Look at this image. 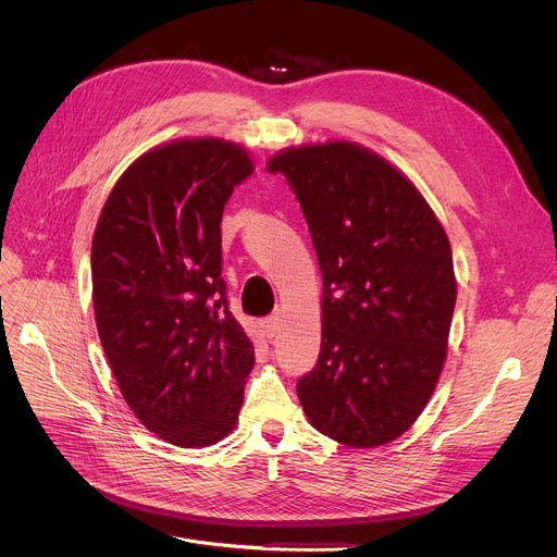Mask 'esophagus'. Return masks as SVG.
<instances>
[{
	"mask_svg": "<svg viewBox=\"0 0 557 557\" xmlns=\"http://www.w3.org/2000/svg\"><path fill=\"white\" fill-rule=\"evenodd\" d=\"M280 327H282V315L280 313H273V315L263 320V332H267L269 338H273L280 332Z\"/></svg>",
	"mask_w": 557,
	"mask_h": 557,
	"instance_id": "34e87169",
	"label": "esophagus"
}]
</instances>
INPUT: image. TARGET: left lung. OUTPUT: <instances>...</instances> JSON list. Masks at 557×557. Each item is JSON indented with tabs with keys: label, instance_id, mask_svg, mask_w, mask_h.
I'll list each match as a JSON object with an SVG mask.
<instances>
[{
	"label": "left lung",
	"instance_id": "8db88e82",
	"mask_svg": "<svg viewBox=\"0 0 557 557\" xmlns=\"http://www.w3.org/2000/svg\"><path fill=\"white\" fill-rule=\"evenodd\" d=\"M300 200L323 273V341L298 382L309 422L347 447L411 426L435 391L456 305L447 234L416 185L352 141L269 160Z\"/></svg>",
	"mask_w": 557,
	"mask_h": 557
}]
</instances>
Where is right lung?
I'll list each match as a JSON object with an SVG mask.
<instances>
[{"label": "right lung", "mask_w": 557, "mask_h": 557, "mask_svg": "<svg viewBox=\"0 0 557 557\" xmlns=\"http://www.w3.org/2000/svg\"><path fill=\"white\" fill-rule=\"evenodd\" d=\"M242 146L175 139L112 187L92 239L106 359L137 420L178 447H210L239 420L255 347L227 309L221 216L252 173Z\"/></svg>", "instance_id": "add662e5"}]
</instances>
